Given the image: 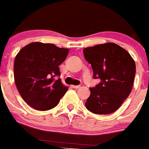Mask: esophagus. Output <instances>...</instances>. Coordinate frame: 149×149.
Masks as SVG:
<instances>
[{
  "instance_id": "34e87169",
  "label": "esophagus",
  "mask_w": 149,
  "mask_h": 149,
  "mask_svg": "<svg viewBox=\"0 0 149 149\" xmlns=\"http://www.w3.org/2000/svg\"><path fill=\"white\" fill-rule=\"evenodd\" d=\"M72 87L74 88V89H79L81 87V86H72Z\"/></svg>"
}]
</instances>
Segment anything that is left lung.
Masks as SVG:
<instances>
[{"mask_svg":"<svg viewBox=\"0 0 149 149\" xmlns=\"http://www.w3.org/2000/svg\"><path fill=\"white\" fill-rule=\"evenodd\" d=\"M84 57L91 64L93 77L101 79L95 87L89 88L90 95L85 103L95 114L116 111L132 89L136 65L130 54L113 42L84 48Z\"/></svg>","mask_w":149,"mask_h":149,"instance_id":"8db88e82","label":"left lung"}]
</instances>
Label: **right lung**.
<instances>
[{"instance_id":"1","label":"right lung","mask_w":149,"mask_h":149,"mask_svg":"<svg viewBox=\"0 0 149 149\" xmlns=\"http://www.w3.org/2000/svg\"><path fill=\"white\" fill-rule=\"evenodd\" d=\"M69 50L54 44L32 42L22 48L14 63V79L21 96L38 110H48L58 104L68 90L60 78L59 65Z\"/></svg>"}]
</instances>
